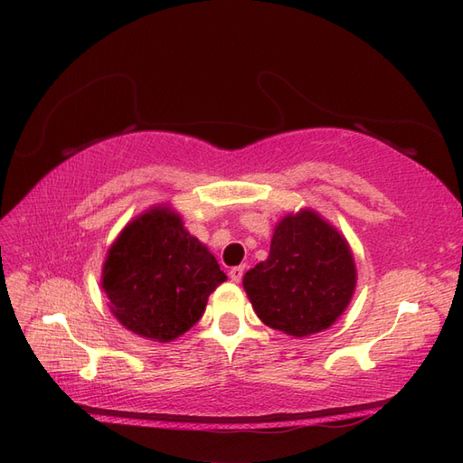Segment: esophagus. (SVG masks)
Masks as SVG:
<instances>
[{"label":"esophagus","mask_w":463,"mask_h":463,"mask_svg":"<svg viewBox=\"0 0 463 463\" xmlns=\"http://www.w3.org/2000/svg\"><path fill=\"white\" fill-rule=\"evenodd\" d=\"M242 274H244V267H232V269L229 270V277H231L232 282H241Z\"/></svg>","instance_id":"1"}]
</instances>
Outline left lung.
Returning a JSON list of instances; mask_svg holds the SVG:
<instances>
[{"instance_id":"left-lung-1","label":"left lung","mask_w":463,"mask_h":463,"mask_svg":"<svg viewBox=\"0 0 463 463\" xmlns=\"http://www.w3.org/2000/svg\"><path fill=\"white\" fill-rule=\"evenodd\" d=\"M257 317L288 336L330 328L346 310L356 267L346 239L304 209L277 224L270 254L242 279Z\"/></svg>"}]
</instances>
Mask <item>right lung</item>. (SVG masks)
<instances>
[{
	"instance_id": "1",
	"label": "right lung",
	"mask_w": 463,
	"mask_h": 463,
	"mask_svg": "<svg viewBox=\"0 0 463 463\" xmlns=\"http://www.w3.org/2000/svg\"><path fill=\"white\" fill-rule=\"evenodd\" d=\"M226 280L203 242L169 206L137 216L113 242L101 287L127 330L169 342L201 320L209 294Z\"/></svg>"
}]
</instances>
